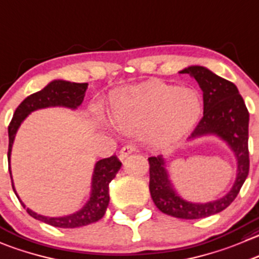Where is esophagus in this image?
<instances>
[{
  "label": "esophagus",
  "instance_id": "1",
  "mask_svg": "<svg viewBox=\"0 0 259 259\" xmlns=\"http://www.w3.org/2000/svg\"><path fill=\"white\" fill-rule=\"evenodd\" d=\"M134 152H137V147H135L134 144L124 145V147L121 148V150H120V159H124L125 157H127V155L132 154V153Z\"/></svg>",
  "mask_w": 259,
  "mask_h": 259
}]
</instances>
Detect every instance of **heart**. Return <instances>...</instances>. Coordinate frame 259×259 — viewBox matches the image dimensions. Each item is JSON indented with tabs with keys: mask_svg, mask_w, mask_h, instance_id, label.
<instances>
[{
	"mask_svg": "<svg viewBox=\"0 0 259 259\" xmlns=\"http://www.w3.org/2000/svg\"><path fill=\"white\" fill-rule=\"evenodd\" d=\"M202 112V100L192 89L149 81L115 97L109 116L121 129L149 125L158 134L180 133L192 126Z\"/></svg>",
	"mask_w": 259,
	"mask_h": 259,
	"instance_id": "heart-1",
	"label": "heart"
}]
</instances>
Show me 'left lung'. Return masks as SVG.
<instances>
[{
	"instance_id": "left-lung-1",
	"label": "left lung",
	"mask_w": 259,
	"mask_h": 259,
	"mask_svg": "<svg viewBox=\"0 0 259 259\" xmlns=\"http://www.w3.org/2000/svg\"><path fill=\"white\" fill-rule=\"evenodd\" d=\"M181 73L196 79L204 96V115L191 133V138L217 134L228 143L238 159V175L230 192L223 199L207 204H192L176 195L168 180L162 155L149 157V191L155 206L178 219H202L227 209L238 196L249 172L248 122L249 112L237 86L204 67H188Z\"/></svg>"
}]
</instances>
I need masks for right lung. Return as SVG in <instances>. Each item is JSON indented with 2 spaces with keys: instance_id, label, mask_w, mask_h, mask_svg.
<instances>
[{
  "instance_id": "1",
  "label": "right lung",
  "mask_w": 259,
  "mask_h": 259,
  "mask_svg": "<svg viewBox=\"0 0 259 259\" xmlns=\"http://www.w3.org/2000/svg\"><path fill=\"white\" fill-rule=\"evenodd\" d=\"M87 83H74V82L67 81H53L48 84L41 91L27 96L15 111L12 120L9 125V152H7V159L10 160L11 155L12 143H14L15 134L19 129L22 120L27 116L31 111L37 109H44L49 106H66L71 109H76L82 104L86 92ZM121 167V162L117 159L116 155H111L109 158L99 160L95 165L94 177H92V193L89 202L82 210L77 211L76 214L68 215L63 218H47L41 215L35 214L30 209H26L27 214L34 219L44 222L47 224L53 225L57 228H79L89 225L91 223L99 222L105 215L106 207L110 201L109 185L116 176L117 170ZM10 177H11V169H10ZM14 188V183H12ZM15 191V188H14ZM16 193V192H15ZM17 196V195H16ZM19 199V196H17ZM21 202V201H20ZM25 207V205L22 204Z\"/></svg>"
}]
</instances>
